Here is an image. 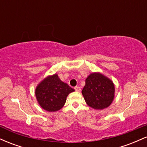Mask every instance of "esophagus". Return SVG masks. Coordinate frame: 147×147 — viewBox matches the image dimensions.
<instances>
[{
    "label": "esophagus",
    "instance_id": "34e87169",
    "mask_svg": "<svg viewBox=\"0 0 147 147\" xmlns=\"http://www.w3.org/2000/svg\"><path fill=\"white\" fill-rule=\"evenodd\" d=\"M75 90L77 91V92H80L81 88L79 87V86H76V87H75Z\"/></svg>",
    "mask_w": 147,
    "mask_h": 147
}]
</instances>
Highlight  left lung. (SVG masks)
<instances>
[{
    "mask_svg": "<svg viewBox=\"0 0 147 147\" xmlns=\"http://www.w3.org/2000/svg\"><path fill=\"white\" fill-rule=\"evenodd\" d=\"M114 83L101 72H92L86 79L82 91L85 102L90 108L103 110L112 104L115 97Z\"/></svg>",
    "mask_w": 147,
    "mask_h": 147,
    "instance_id": "1",
    "label": "left lung"
}]
</instances>
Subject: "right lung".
<instances>
[{
    "label": "right lung",
    "instance_id": "right-lung-1",
    "mask_svg": "<svg viewBox=\"0 0 147 147\" xmlns=\"http://www.w3.org/2000/svg\"><path fill=\"white\" fill-rule=\"evenodd\" d=\"M74 91L55 73L47 76L38 83L35 89V95L42 109L48 112H56L63 108L67 97Z\"/></svg>",
    "mask_w": 147,
    "mask_h": 147
}]
</instances>
